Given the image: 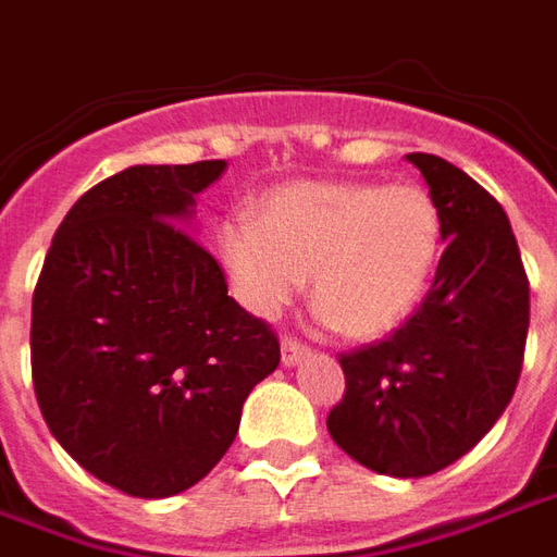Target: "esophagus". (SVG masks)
Listing matches in <instances>:
<instances>
[{
	"label": "esophagus",
	"instance_id": "obj_1",
	"mask_svg": "<svg viewBox=\"0 0 557 557\" xmlns=\"http://www.w3.org/2000/svg\"><path fill=\"white\" fill-rule=\"evenodd\" d=\"M280 358L286 367H295V363H301L304 358H310V349L304 346L301 339L295 337H283V346H280Z\"/></svg>",
	"mask_w": 557,
	"mask_h": 557
}]
</instances>
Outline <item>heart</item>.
Returning <instances> with one entry per match:
<instances>
[{
	"label": "heart",
	"instance_id": "obj_1",
	"mask_svg": "<svg viewBox=\"0 0 557 557\" xmlns=\"http://www.w3.org/2000/svg\"><path fill=\"white\" fill-rule=\"evenodd\" d=\"M444 242L438 202L414 182H292L253 218L218 230L220 262L256 315L292 304L313 274L315 304L346 337L403 325L430 286Z\"/></svg>",
	"mask_w": 557,
	"mask_h": 557
}]
</instances>
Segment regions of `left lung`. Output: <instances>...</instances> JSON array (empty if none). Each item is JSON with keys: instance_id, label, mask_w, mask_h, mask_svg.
<instances>
[{"instance_id": "8db88e82", "label": "left lung", "mask_w": 557, "mask_h": 557, "mask_svg": "<svg viewBox=\"0 0 557 557\" xmlns=\"http://www.w3.org/2000/svg\"><path fill=\"white\" fill-rule=\"evenodd\" d=\"M406 158L430 184L447 244L418 310L391 337L339 355L346 394L327 432L379 474L426 478L466 456L507 409L531 304L498 199L435 154Z\"/></svg>"}]
</instances>
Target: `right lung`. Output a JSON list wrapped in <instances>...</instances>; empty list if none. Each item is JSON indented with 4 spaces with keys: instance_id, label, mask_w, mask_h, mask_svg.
<instances>
[{
    "instance_id": "1",
    "label": "right lung",
    "mask_w": 557,
    "mask_h": 557,
    "mask_svg": "<svg viewBox=\"0 0 557 557\" xmlns=\"http://www.w3.org/2000/svg\"><path fill=\"white\" fill-rule=\"evenodd\" d=\"M226 160L127 166L79 196L32 295V382L55 442L134 498L190 490L277 370L274 331L226 295L184 223Z\"/></svg>"
}]
</instances>
